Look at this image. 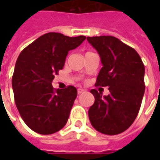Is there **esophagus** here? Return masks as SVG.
<instances>
[{"label":"esophagus","instance_id":"obj_1","mask_svg":"<svg viewBox=\"0 0 160 160\" xmlns=\"http://www.w3.org/2000/svg\"><path fill=\"white\" fill-rule=\"evenodd\" d=\"M84 91H85V90H84L83 88H78V93L80 94L81 92H83Z\"/></svg>","mask_w":160,"mask_h":160}]
</instances>
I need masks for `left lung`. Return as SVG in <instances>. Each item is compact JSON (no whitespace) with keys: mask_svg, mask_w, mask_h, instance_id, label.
Segmentation results:
<instances>
[{"mask_svg":"<svg viewBox=\"0 0 160 160\" xmlns=\"http://www.w3.org/2000/svg\"><path fill=\"white\" fill-rule=\"evenodd\" d=\"M101 58L96 87H108L110 94L92 89L95 102L88 111L92 127L102 134L122 133L134 122L145 92V67L135 49L112 36L87 37Z\"/></svg>","mask_w":160,"mask_h":160,"instance_id":"obj_1","label":"left lung"}]
</instances>
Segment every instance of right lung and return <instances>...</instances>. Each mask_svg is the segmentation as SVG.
Masks as SVG:
<instances>
[{
  "instance_id": "1",
  "label": "right lung",
  "mask_w": 160,
  "mask_h": 160,
  "mask_svg": "<svg viewBox=\"0 0 160 160\" xmlns=\"http://www.w3.org/2000/svg\"><path fill=\"white\" fill-rule=\"evenodd\" d=\"M85 39L49 32L19 54L12 78L14 100L23 121L36 133L54 134L67 123L77 89L68 86L56 90L52 80L63 68L68 51Z\"/></svg>"
}]
</instances>
